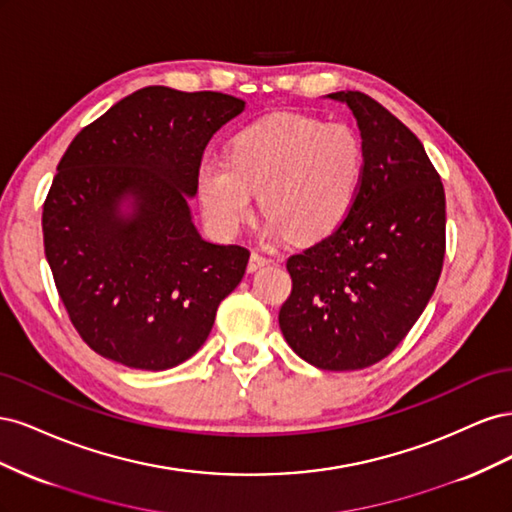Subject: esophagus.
Returning <instances> with one entry per match:
<instances>
[{
  "label": "esophagus",
  "mask_w": 512,
  "mask_h": 512,
  "mask_svg": "<svg viewBox=\"0 0 512 512\" xmlns=\"http://www.w3.org/2000/svg\"><path fill=\"white\" fill-rule=\"evenodd\" d=\"M271 258H267V256H262V254H258V252H252V256H250V262H247V271L250 273H254V271H260L262 267H267V265H271Z\"/></svg>",
  "instance_id": "1"
}]
</instances>
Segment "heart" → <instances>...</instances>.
<instances>
[{"instance_id": "b5f03b06", "label": "heart", "mask_w": 512, "mask_h": 512, "mask_svg": "<svg viewBox=\"0 0 512 512\" xmlns=\"http://www.w3.org/2000/svg\"><path fill=\"white\" fill-rule=\"evenodd\" d=\"M363 173V143L346 123L277 113L232 138L228 160L200 164L196 185L205 218L220 235H237L258 194L269 237L318 241L348 218Z\"/></svg>"}]
</instances>
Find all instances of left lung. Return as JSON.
I'll return each instance as SVG.
<instances>
[{
  "instance_id": "left-lung-1",
  "label": "left lung",
  "mask_w": 512,
  "mask_h": 512,
  "mask_svg": "<svg viewBox=\"0 0 512 512\" xmlns=\"http://www.w3.org/2000/svg\"><path fill=\"white\" fill-rule=\"evenodd\" d=\"M327 98L352 113L365 173L348 218L290 256L292 292L280 329L303 361L329 371L389 356L423 314L440 280L446 200L423 143L361 91Z\"/></svg>"
}]
</instances>
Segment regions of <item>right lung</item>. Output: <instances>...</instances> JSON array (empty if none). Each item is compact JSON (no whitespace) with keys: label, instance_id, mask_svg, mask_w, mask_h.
Listing matches in <instances>:
<instances>
[{"label":"right lung","instance_id":"right-lung-1","mask_svg":"<svg viewBox=\"0 0 512 512\" xmlns=\"http://www.w3.org/2000/svg\"><path fill=\"white\" fill-rule=\"evenodd\" d=\"M245 111L218 91H134L66 149L42 211L44 254L74 329L104 359L164 371L207 342L250 260L207 241L190 198L211 136Z\"/></svg>","mask_w":512,"mask_h":512}]
</instances>
